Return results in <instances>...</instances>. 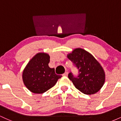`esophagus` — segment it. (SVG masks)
Returning <instances> with one entry per match:
<instances>
[{
	"label": "esophagus",
	"mask_w": 121,
	"mask_h": 121,
	"mask_svg": "<svg viewBox=\"0 0 121 121\" xmlns=\"http://www.w3.org/2000/svg\"><path fill=\"white\" fill-rule=\"evenodd\" d=\"M68 74V72H65L63 74H62V76H67Z\"/></svg>",
	"instance_id": "34e87169"
}]
</instances>
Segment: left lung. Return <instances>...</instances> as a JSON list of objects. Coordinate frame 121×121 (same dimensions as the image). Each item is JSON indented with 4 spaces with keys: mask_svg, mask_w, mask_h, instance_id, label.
Here are the masks:
<instances>
[{
    "mask_svg": "<svg viewBox=\"0 0 121 121\" xmlns=\"http://www.w3.org/2000/svg\"><path fill=\"white\" fill-rule=\"evenodd\" d=\"M67 57L78 70L77 76H74L72 72L68 74V78L75 87L87 95L99 91L105 82V74L97 60L81 48L73 50Z\"/></svg>",
    "mask_w": 121,
    "mask_h": 121,
    "instance_id": "1",
    "label": "left lung"
}]
</instances>
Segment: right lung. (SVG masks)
I'll return each mask as SVG.
<instances>
[{
  "instance_id": "1",
  "label": "right lung",
  "mask_w": 121,
  "mask_h": 121,
  "mask_svg": "<svg viewBox=\"0 0 121 121\" xmlns=\"http://www.w3.org/2000/svg\"><path fill=\"white\" fill-rule=\"evenodd\" d=\"M50 57L45 53H39L29 61L23 72V82L34 93L47 91L62 77L55 73V68L48 66Z\"/></svg>"
}]
</instances>
